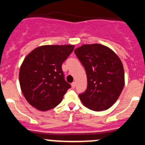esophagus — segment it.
<instances>
[{
	"label": "esophagus",
	"mask_w": 145,
	"mask_h": 145,
	"mask_svg": "<svg viewBox=\"0 0 145 145\" xmlns=\"http://www.w3.org/2000/svg\"><path fill=\"white\" fill-rule=\"evenodd\" d=\"M75 87H76V82H72L71 83V88H73V89H74V88H75Z\"/></svg>",
	"instance_id": "obj_1"
}]
</instances>
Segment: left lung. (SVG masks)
Instances as JSON below:
<instances>
[{
	"mask_svg": "<svg viewBox=\"0 0 145 145\" xmlns=\"http://www.w3.org/2000/svg\"><path fill=\"white\" fill-rule=\"evenodd\" d=\"M85 67L88 88L80 94L82 104L91 110L100 112L116 102L125 85L121 60L112 50L99 44H83L74 50Z\"/></svg>",
	"mask_w": 145,
	"mask_h": 145,
	"instance_id": "8db88e82",
	"label": "left lung"
}]
</instances>
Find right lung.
<instances>
[{
    "label": "right lung",
    "mask_w": 145,
    "mask_h": 145,
    "mask_svg": "<svg viewBox=\"0 0 145 145\" xmlns=\"http://www.w3.org/2000/svg\"><path fill=\"white\" fill-rule=\"evenodd\" d=\"M74 48V45H44L24 59L19 74L20 88L27 102L38 110L53 109L71 88L64 79L62 63Z\"/></svg>",
    "instance_id": "obj_1"
}]
</instances>
